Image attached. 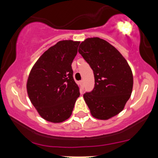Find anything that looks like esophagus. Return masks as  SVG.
I'll return each mask as SVG.
<instances>
[{"label": "esophagus", "mask_w": 158, "mask_h": 158, "mask_svg": "<svg viewBox=\"0 0 158 158\" xmlns=\"http://www.w3.org/2000/svg\"><path fill=\"white\" fill-rule=\"evenodd\" d=\"M79 83H80V85H81V88L83 89V81L81 80L80 81H79Z\"/></svg>", "instance_id": "obj_1"}]
</instances>
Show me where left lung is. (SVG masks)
<instances>
[{"label": "left lung", "instance_id": "obj_1", "mask_svg": "<svg viewBox=\"0 0 158 158\" xmlns=\"http://www.w3.org/2000/svg\"><path fill=\"white\" fill-rule=\"evenodd\" d=\"M79 52L94 71L95 85L83 95L94 118L106 120L120 113L131 95L133 74L122 54L106 40L88 38Z\"/></svg>", "mask_w": 158, "mask_h": 158}]
</instances>
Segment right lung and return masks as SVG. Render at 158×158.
<instances>
[{
    "label": "right lung",
    "mask_w": 158,
    "mask_h": 158,
    "mask_svg": "<svg viewBox=\"0 0 158 158\" xmlns=\"http://www.w3.org/2000/svg\"><path fill=\"white\" fill-rule=\"evenodd\" d=\"M79 43L59 41L40 56L29 74L28 97L39 115L48 122L67 120L80 95L71 67Z\"/></svg>",
    "instance_id": "obj_1"
}]
</instances>
